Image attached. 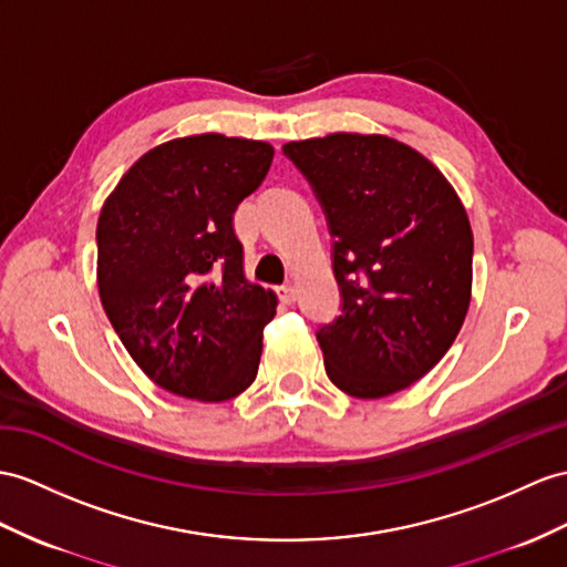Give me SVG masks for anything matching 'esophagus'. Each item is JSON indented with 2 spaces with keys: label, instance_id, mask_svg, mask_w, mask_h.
<instances>
[{
  "label": "esophagus",
  "instance_id": "esophagus-1",
  "mask_svg": "<svg viewBox=\"0 0 567 567\" xmlns=\"http://www.w3.org/2000/svg\"><path fill=\"white\" fill-rule=\"evenodd\" d=\"M279 298H281V302H284V306H293V302H296V298H298V293H296V288H293L291 284H286V286H279Z\"/></svg>",
  "mask_w": 567,
  "mask_h": 567
}]
</instances>
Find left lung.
Listing matches in <instances>:
<instances>
[{
	"instance_id": "8db88e82",
	"label": "left lung",
	"mask_w": 567,
	"mask_h": 567,
	"mask_svg": "<svg viewBox=\"0 0 567 567\" xmlns=\"http://www.w3.org/2000/svg\"><path fill=\"white\" fill-rule=\"evenodd\" d=\"M284 154L327 216L341 312L317 329L329 380L358 399L411 388L457 339L474 236L457 192L411 146L380 134L291 142Z\"/></svg>"
}]
</instances>
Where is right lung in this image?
<instances>
[{
  "mask_svg": "<svg viewBox=\"0 0 567 567\" xmlns=\"http://www.w3.org/2000/svg\"><path fill=\"white\" fill-rule=\"evenodd\" d=\"M271 158L267 142L183 136L144 154L103 204L105 315L136 365L173 394L226 402L257 378L276 296L245 279L233 214Z\"/></svg>",
  "mask_w": 567,
  "mask_h": 567,
  "instance_id": "obj_1",
  "label": "right lung"
}]
</instances>
